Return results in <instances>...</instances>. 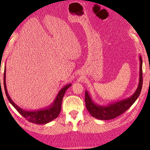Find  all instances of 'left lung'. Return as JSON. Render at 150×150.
<instances>
[{"mask_svg": "<svg viewBox=\"0 0 150 150\" xmlns=\"http://www.w3.org/2000/svg\"><path fill=\"white\" fill-rule=\"evenodd\" d=\"M139 79L138 88L130 98L122 100L118 102L110 104L107 106L98 105L91 99L89 94L87 91H85V105L86 108L89 112L91 115L95 118L100 120H107L115 118L126 111L138 98L141 93L142 83H143V75H142V59L139 55Z\"/></svg>", "mask_w": 150, "mask_h": 150, "instance_id": "8db88e82", "label": "left lung"}]
</instances>
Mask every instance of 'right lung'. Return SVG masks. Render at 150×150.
Listing matches in <instances>:
<instances>
[{
  "mask_svg": "<svg viewBox=\"0 0 150 150\" xmlns=\"http://www.w3.org/2000/svg\"><path fill=\"white\" fill-rule=\"evenodd\" d=\"M71 86V85L68 84L65 85V87H63L59 91L54 102L47 108L34 111L25 110L24 109L19 107V106H18L12 101L11 97H10L8 92H7L6 85V67H5L4 72V87L7 98H8L11 105L16 109L17 111L18 112L20 115L26 118L28 121L30 122L38 124H45L54 120L55 118H56L59 116L61 112V109H62V103L64 94L65 93L67 89H68Z\"/></svg>",
  "mask_w": 150,
  "mask_h": 150,
  "instance_id": "add662e5",
  "label": "right lung"
}]
</instances>
